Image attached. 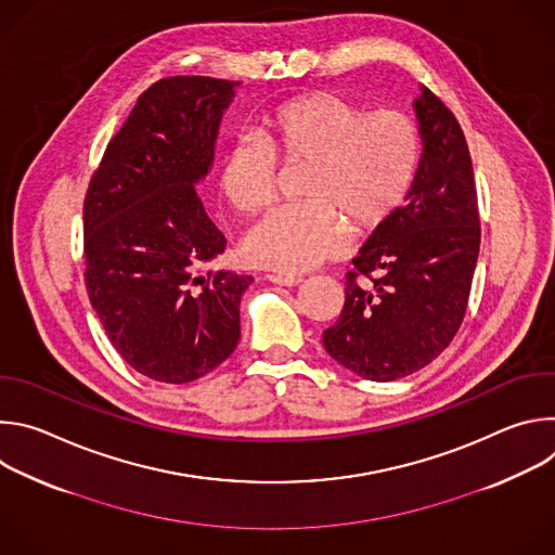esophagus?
<instances>
[{
  "label": "esophagus",
  "mask_w": 555,
  "mask_h": 555,
  "mask_svg": "<svg viewBox=\"0 0 555 555\" xmlns=\"http://www.w3.org/2000/svg\"><path fill=\"white\" fill-rule=\"evenodd\" d=\"M268 281L274 285H283V287H296L302 283L300 276H283V274H270Z\"/></svg>",
  "instance_id": "esophagus-1"
}]
</instances>
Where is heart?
Here are the masks:
<instances>
[{
	"label": "heart",
	"mask_w": 555,
	"mask_h": 555,
	"mask_svg": "<svg viewBox=\"0 0 555 555\" xmlns=\"http://www.w3.org/2000/svg\"><path fill=\"white\" fill-rule=\"evenodd\" d=\"M420 153L409 114L364 112L340 94L311 92L272 109L263 135L236 133L221 153L217 184L234 210L257 212L276 195V157L309 167L302 202L272 208L242 240L248 263L300 274L347 248V221L371 230L404 204Z\"/></svg>",
	"instance_id": "heart-1"
}]
</instances>
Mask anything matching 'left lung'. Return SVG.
Returning <instances> with one entry per match:
<instances>
[{
    "label": "left lung",
    "instance_id": "obj_1",
    "mask_svg": "<svg viewBox=\"0 0 555 555\" xmlns=\"http://www.w3.org/2000/svg\"><path fill=\"white\" fill-rule=\"evenodd\" d=\"M422 155L406 204L379 223L347 274L327 353L373 382L430 364L465 315L481 246L477 189L454 114L426 88L413 103ZM360 275L369 282H358Z\"/></svg>",
    "mask_w": 555,
    "mask_h": 555
}]
</instances>
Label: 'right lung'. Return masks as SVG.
Segmentation results:
<instances>
[{
  "label": "right lung",
  "mask_w": 555,
  "mask_h": 555,
  "mask_svg": "<svg viewBox=\"0 0 555 555\" xmlns=\"http://www.w3.org/2000/svg\"><path fill=\"white\" fill-rule=\"evenodd\" d=\"M236 86L210 76L153 83L86 195L90 302L122 360L157 382H193L240 343V302L253 276L202 274L225 240L195 191Z\"/></svg>",
  "instance_id": "1"
}]
</instances>
